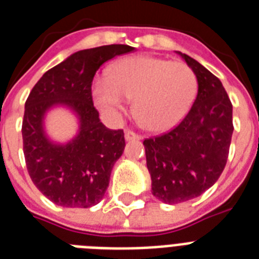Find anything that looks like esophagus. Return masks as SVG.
I'll list each match as a JSON object with an SVG mask.
<instances>
[{"label":"esophagus","mask_w":259,"mask_h":259,"mask_svg":"<svg viewBox=\"0 0 259 259\" xmlns=\"http://www.w3.org/2000/svg\"><path fill=\"white\" fill-rule=\"evenodd\" d=\"M140 136H138L137 133H134V132H132V130H125V140L126 141H138L140 140Z\"/></svg>","instance_id":"esophagus-1"}]
</instances>
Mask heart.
<instances>
[{
  "mask_svg": "<svg viewBox=\"0 0 259 259\" xmlns=\"http://www.w3.org/2000/svg\"><path fill=\"white\" fill-rule=\"evenodd\" d=\"M197 76L183 62L133 56L115 63L109 78L93 82L94 103L107 115L123 113L133 99V115L142 127L162 132L179 123L197 95Z\"/></svg>",
  "mask_w": 259,
  "mask_h": 259,
  "instance_id": "obj_1",
  "label": "heart"
}]
</instances>
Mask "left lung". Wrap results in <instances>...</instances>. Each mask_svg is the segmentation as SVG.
I'll list each match as a JSON object with an SVG mask.
<instances>
[{"label": "left lung", "instance_id": "left-lung-1", "mask_svg": "<svg viewBox=\"0 0 259 259\" xmlns=\"http://www.w3.org/2000/svg\"><path fill=\"white\" fill-rule=\"evenodd\" d=\"M197 76V97L184 119L168 133L144 141L152 193L177 204L200 196L225 169L233 137V105L222 82L181 54Z\"/></svg>", "mask_w": 259, "mask_h": 259}]
</instances>
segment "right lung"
I'll list each match as a JSON object with an SVG mask.
<instances>
[{"label":"right lung","instance_id":"add662e5","mask_svg":"<svg viewBox=\"0 0 259 259\" xmlns=\"http://www.w3.org/2000/svg\"><path fill=\"white\" fill-rule=\"evenodd\" d=\"M134 48L123 44L78 51L42 75L25 102L22 144L33 184L55 204L89 208L109 187L114 164L125 149L123 130L107 129L94 107L91 86L98 68ZM70 107L79 118V133L55 144L44 132V115L52 105Z\"/></svg>","mask_w":259,"mask_h":259}]
</instances>
